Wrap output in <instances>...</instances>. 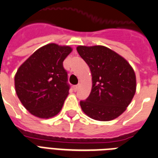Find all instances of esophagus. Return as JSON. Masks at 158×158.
I'll return each mask as SVG.
<instances>
[{"label":"esophagus","instance_id":"34e87169","mask_svg":"<svg viewBox=\"0 0 158 158\" xmlns=\"http://www.w3.org/2000/svg\"><path fill=\"white\" fill-rule=\"evenodd\" d=\"M79 85H74L73 86V90H74L75 91H76L77 90L79 89Z\"/></svg>","mask_w":158,"mask_h":158}]
</instances>
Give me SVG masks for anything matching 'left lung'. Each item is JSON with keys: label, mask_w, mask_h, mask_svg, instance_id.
I'll list each match as a JSON object with an SVG mask.
<instances>
[{"label": "left lung", "mask_w": 158, "mask_h": 158, "mask_svg": "<svg viewBox=\"0 0 158 158\" xmlns=\"http://www.w3.org/2000/svg\"><path fill=\"white\" fill-rule=\"evenodd\" d=\"M90 67L92 88L80 101L83 112L94 120L109 121L126 110L136 92V75L125 59L103 46L77 47Z\"/></svg>", "instance_id": "1"}]
</instances>
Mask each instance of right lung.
<instances>
[{"instance_id":"1","label":"right lung","mask_w":158,"mask_h":158,"mask_svg":"<svg viewBox=\"0 0 158 158\" xmlns=\"http://www.w3.org/2000/svg\"><path fill=\"white\" fill-rule=\"evenodd\" d=\"M72 49L50 43L37 50L18 68L16 93L34 116L50 118L61 111L70 89L63 61Z\"/></svg>"}]
</instances>
